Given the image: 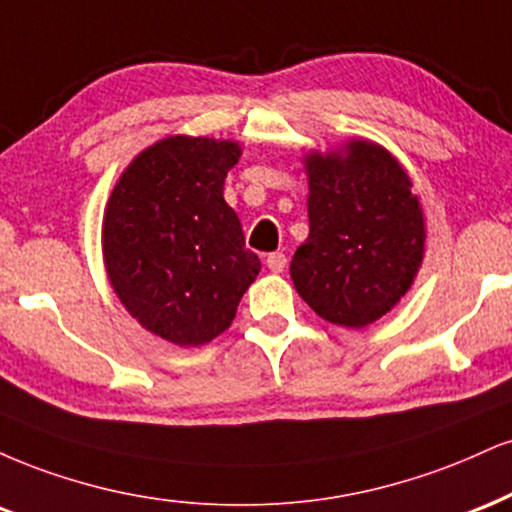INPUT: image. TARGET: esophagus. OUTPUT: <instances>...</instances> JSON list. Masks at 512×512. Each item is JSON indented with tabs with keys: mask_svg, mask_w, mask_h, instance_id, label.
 Here are the masks:
<instances>
[{
	"mask_svg": "<svg viewBox=\"0 0 512 512\" xmlns=\"http://www.w3.org/2000/svg\"><path fill=\"white\" fill-rule=\"evenodd\" d=\"M266 266L273 270V273H282V270L287 268V256L282 254V251H273V254H268L266 258Z\"/></svg>",
	"mask_w": 512,
	"mask_h": 512,
	"instance_id": "1",
	"label": "esophagus"
}]
</instances>
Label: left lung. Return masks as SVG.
<instances>
[{
    "mask_svg": "<svg viewBox=\"0 0 512 512\" xmlns=\"http://www.w3.org/2000/svg\"><path fill=\"white\" fill-rule=\"evenodd\" d=\"M309 237L290 275L328 323L364 328L405 297L424 258V213L412 179L386 148L352 138L304 158Z\"/></svg>",
    "mask_w": 512,
    "mask_h": 512,
    "instance_id": "8db88e82",
    "label": "left lung"
}]
</instances>
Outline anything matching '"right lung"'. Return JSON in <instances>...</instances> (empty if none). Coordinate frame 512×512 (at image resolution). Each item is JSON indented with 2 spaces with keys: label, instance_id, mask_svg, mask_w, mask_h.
<instances>
[{
  "label": "right lung",
  "instance_id": "obj_1",
  "mask_svg": "<svg viewBox=\"0 0 512 512\" xmlns=\"http://www.w3.org/2000/svg\"><path fill=\"white\" fill-rule=\"evenodd\" d=\"M234 141L167 136L114 184L102 258L124 309L158 338L198 347L230 328L261 261L222 196L239 162Z\"/></svg>",
  "mask_w": 512,
  "mask_h": 512
}]
</instances>
